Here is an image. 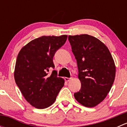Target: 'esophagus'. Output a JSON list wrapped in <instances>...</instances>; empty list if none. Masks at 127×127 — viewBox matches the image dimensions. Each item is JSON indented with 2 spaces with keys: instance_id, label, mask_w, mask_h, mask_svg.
I'll return each instance as SVG.
<instances>
[{
  "instance_id": "esophagus-1",
  "label": "esophagus",
  "mask_w": 127,
  "mask_h": 127,
  "mask_svg": "<svg viewBox=\"0 0 127 127\" xmlns=\"http://www.w3.org/2000/svg\"><path fill=\"white\" fill-rule=\"evenodd\" d=\"M71 78H68V77H65L64 78V80H65V81L66 82H69L70 80H71Z\"/></svg>"
}]
</instances>
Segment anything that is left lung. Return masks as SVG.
<instances>
[{"mask_svg": "<svg viewBox=\"0 0 127 127\" xmlns=\"http://www.w3.org/2000/svg\"><path fill=\"white\" fill-rule=\"evenodd\" d=\"M68 39L82 87L74 93L75 99L85 107H95L105 99L113 85L116 76L113 58L104 43L92 35H69Z\"/></svg>", "mask_w": 127, "mask_h": 127, "instance_id": "1", "label": "left lung"}]
</instances>
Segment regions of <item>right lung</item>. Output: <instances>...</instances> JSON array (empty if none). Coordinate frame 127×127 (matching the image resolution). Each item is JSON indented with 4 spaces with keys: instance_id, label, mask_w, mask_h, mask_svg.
I'll list each match as a JSON object with an SVG mask.
<instances>
[{
    "instance_id": "right-lung-1",
    "label": "right lung",
    "mask_w": 127,
    "mask_h": 127,
    "mask_svg": "<svg viewBox=\"0 0 127 127\" xmlns=\"http://www.w3.org/2000/svg\"><path fill=\"white\" fill-rule=\"evenodd\" d=\"M67 35L43 36L37 38L21 49L15 64L14 77L26 100L37 109L53 104L64 80L58 77L57 72L48 74L54 68L53 58L62 47Z\"/></svg>"
}]
</instances>
